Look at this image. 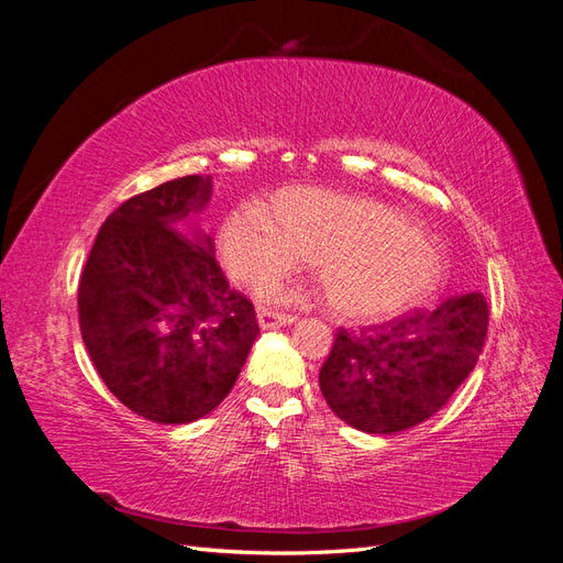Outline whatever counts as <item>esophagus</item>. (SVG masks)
I'll list each match as a JSON object with an SVG mask.
<instances>
[{"label":"esophagus","mask_w":563,"mask_h":563,"mask_svg":"<svg viewBox=\"0 0 563 563\" xmlns=\"http://www.w3.org/2000/svg\"><path fill=\"white\" fill-rule=\"evenodd\" d=\"M298 317L288 314V312H279V310H261L258 312V323L263 329H279L286 327V323H294Z\"/></svg>","instance_id":"obj_1"}]
</instances>
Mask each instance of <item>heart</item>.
<instances>
[{"mask_svg": "<svg viewBox=\"0 0 563 563\" xmlns=\"http://www.w3.org/2000/svg\"><path fill=\"white\" fill-rule=\"evenodd\" d=\"M223 255L232 275L263 291L291 272L302 255L319 269L331 308L373 319L397 314L428 298L441 261L413 218L387 203L294 190L277 213L246 201L223 225Z\"/></svg>", "mask_w": 563, "mask_h": 563, "instance_id": "b5f03b06", "label": "heart"}]
</instances>
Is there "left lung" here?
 Instances as JSON below:
<instances>
[{
    "label": "left lung",
    "instance_id": "left-lung-1",
    "mask_svg": "<svg viewBox=\"0 0 563 563\" xmlns=\"http://www.w3.org/2000/svg\"><path fill=\"white\" fill-rule=\"evenodd\" d=\"M488 305L479 291L451 296L376 327L335 331L319 368L331 411L368 434L428 420L465 383L484 350Z\"/></svg>",
    "mask_w": 563,
    "mask_h": 563
}]
</instances>
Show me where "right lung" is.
Listing matches in <instances>:
<instances>
[{
    "mask_svg": "<svg viewBox=\"0 0 563 563\" xmlns=\"http://www.w3.org/2000/svg\"><path fill=\"white\" fill-rule=\"evenodd\" d=\"M209 195V176H185L126 199L79 277V331L98 376L133 413L162 424L211 413L261 333L211 236L187 223Z\"/></svg>",
    "mask_w": 563,
    "mask_h": 563,
    "instance_id": "1",
    "label": "right lung"
}]
</instances>
